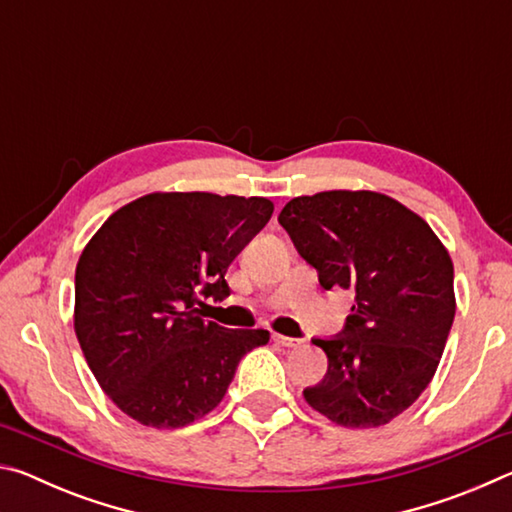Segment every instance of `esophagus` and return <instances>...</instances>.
<instances>
[{
	"instance_id": "esophagus-1",
	"label": "esophagus",
	"mask_w": 512,
	"mask_h": 512,
	"mask_svg": "<svg viewBox=\"0 0 512 512\" xmlns=\"http://www.w3.org/2000/svg\"><path fill=\"white\" fill-rule=\"evenodd\" d=\"M273 341L282 348H298L300 339H291V336H282V334H273Z\"/></svg>"
}]
</instances>
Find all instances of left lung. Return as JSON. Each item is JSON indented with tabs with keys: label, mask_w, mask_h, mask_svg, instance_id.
<instances>
[{
	"label": "left lung",
	"mask_w": 512,
	"mask_h": 512,
	"mask_svg": "<svg viewBox=\"0 0 512 512\" xmlns=\"http://www.w3.org/2000/svg\"><path fill=\"white\" fill-rule=\"evenodd\" d=\"M277 221L318 271L323 289H350L352 314L327 354L311 409L348 429L388 424L436 375L454 323V264L429 223L377 192L298 196Z\"/></svg>",
	"instance_id": "8db88e82"
}]
</instances>
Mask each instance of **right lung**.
Listing matches in <instances>:
<instances>
[{"label": "right lung", "instance_id": "1", "mask_svg": "<svg viewBox=\"0 0 512 512\" xmlns=\"http://www.w3.org/2000/svg\"><path fill=\"white\" fill-rule=\"evenodd\" d=\"M262 196L155 192L108 216L76 264L74 329L85 361L128 418L180 429L214 411L266 329L203 318L225 273L264 228Z\"/></svg>", "mask_w": 512, "mask_h": 512}]
</instances>
